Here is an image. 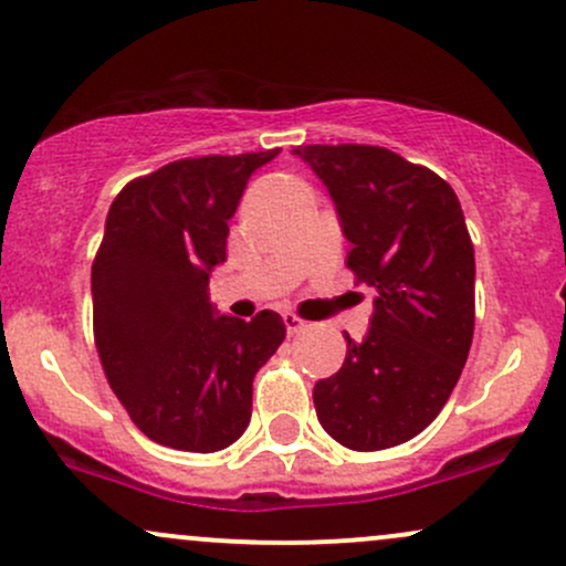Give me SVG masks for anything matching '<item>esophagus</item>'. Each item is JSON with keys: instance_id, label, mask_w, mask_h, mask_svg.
<instances>
[{"instance_id": "esophagus-1", "label": "esophagus", "mask_w": 566, "mask_h": 566, "mask_svg": "<svg viewBox=\"0 0 566 566\" xmlns=\"http://www.w3.org/2000/svg\"><path fill=\"white\" fill-rule=\"evenodd\" d=\"M284 324H287L290 335H297V333H303V329H305V322L295 314H284Z\"/></svg>"}]
</instances>
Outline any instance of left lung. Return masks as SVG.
Here are the masks:
<instances>
[{"mask_svg": "<svg viewBox=\"0 0 566 566\" xmlns=\"http://www.w3.org/2000/svg\"><path fill=\"white\" fill-rule=\"evenodd\" d=\"M350 242L346 265L375 290L365 340L314 386L324 431L356 452L418 437L458 386L473 340V244L452 186L380 146H297Z\"/></svg>", "mask_w": 566, "mask_h": 566, "instance_id": "left-lung-1", "label": "left lung"}]
</instances>
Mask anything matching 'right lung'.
Masks as SVG:
<instances>
[{
  "label": "right lung",
  "mask_w": 566,
  "mask_h": 566,
  "mask_svg": "<svg viewBox=\"0 0 566 566\" xmlns=\"http://www.w3.org/2000/svg\"><path fill=\"white\" fill-rule=\"evenodd\" d=\"M279 148L178 159L116 193L93 261V333L108 386L157 444L218 452L244 433L282 316H218L207 284L250 175Z\"/></svg>",
  "instance_id": "1"
}]
</instances>
